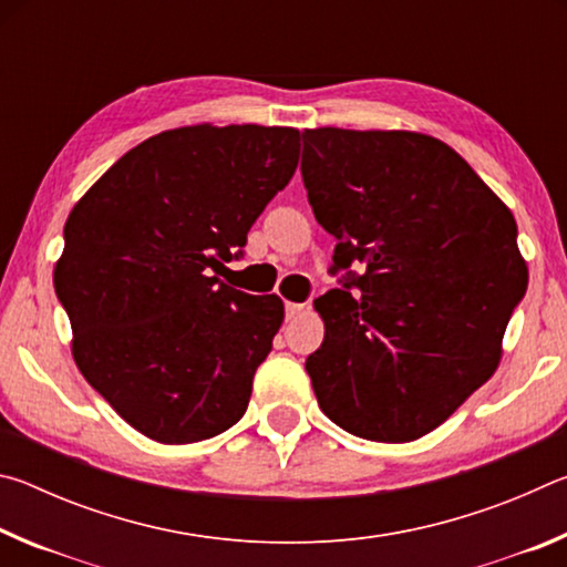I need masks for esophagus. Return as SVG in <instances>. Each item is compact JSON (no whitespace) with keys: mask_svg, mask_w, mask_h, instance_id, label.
Returning <instances> with one entry per match:
<instances>
[{"mask_svg":"<svg viewBox=\"0 0 567 567\" xmlns=\"http://www.w3.org/2000/svg\"><path fill=\"white\" fill-rule=\"evenodd\" d=\"M305 310V305H300V302H285V315H287V320H295L297 315H300Z\"/></svg>","mask_w":567,"mask_h":567,"instance_id":"obj_1","label":"esophagus"}]
</instances>
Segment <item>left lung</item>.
<instances>
[{
    "instance_id": "left-lung-1",
    "label": "left lung",
    "mask_w": 567,
    "mask_h": 567,
    "mask_svg": "<svg viewBox=\"0 0 567 567\" xmlns=\"http://www.w3.org/2000/svg\"><path fill=\"white\" fill-rule=\"evenodd\" d=\"M315 219L340 277L315 310L305 370L324 415L375 443H410L487 382L527 290L517 225L445 142L420 132H302ZM361 270L354 274L351 265Z\"/></svg>"
}]
</instances>
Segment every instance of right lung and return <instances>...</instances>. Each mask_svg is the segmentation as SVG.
Masks as SVG:
<instances>
[{"label":"right lung","mask_w":567,"mask_h":567,"mask_svg":"<svg viewBox=\"0 0 567 567\" xmlns=\"http://www.w3.org/2000/svg\"><path fill=\"white\" fill-rule=\"evenodd\" d=\"M297 159L292 127L167 130L114 162L66 217L54 290L74 362L142 435L199 443L245 415L285 305L217 275L243 257Z\"/></svg>","instance_id":"obj_1"}]
</instances>
